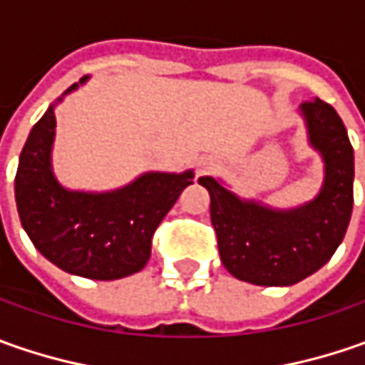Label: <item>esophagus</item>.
I'll list each match as a JSON object with an SVG mask.
<instances>
[{
    "mask_svg": "<svg viewBox=\"0 0 365 365\" xmlns=\"http://www.w3.org/2000/svg\"><path fill=\"white\" fill-rule=\"evenodd\" d=\"M219 166V162L213 158V156H201L197 164H195V173L197 176H203V175H209V173H213L215 168Z\"/></svg>",
    "mask_w": 365,
    "mask_h": 365,
    "instance_id": "esophagus-1",
    "label": "esophagus"
}]
</instances>
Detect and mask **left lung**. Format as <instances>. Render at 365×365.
Listing matches in <instances>:
<instances>
[{
  "instance_id": "obj_1",
  "label": "left lung",
  "mask_w": 365,
  "mask_h": 365,
  "mask_svg": "<svg viewBox=\"0 0 365 365\" xmlns=\"http://www.w3.org/2000/svg\"><path fill=\"white\" fill-rule=\"evenodd\" d=\"M311 146L325 162V180L313 201L297 209H270L244 201L217 178L201 176L211 197V223L219 256L237 280L288 287L327 264L341 244L354 207V148L337 111L311 99L301 106Z\"/></svg>"
}]
</instances>
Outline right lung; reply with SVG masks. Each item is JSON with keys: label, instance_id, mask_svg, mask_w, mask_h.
<instances>
[{"label": "right lung", "instance_id": "obj_1", "mask_svg": "<svg viewBox=\"0 0 365 365\" xmlns=\"http://www.w3.org/2000/svg\"><path fill=\"white\" fill-rule=\"evenodd\" d=\"M77 87L75 83L66 93ZM54 128V106H50L21 148L16 173L21 227L36 250L64 272L91 280H118L140 272L150 259L156 227L192 185V170L146 173L109 192L68 190L50 164Z\"/></svg>", "mask_w": 365, "mask_h": 365}]
</instances>
